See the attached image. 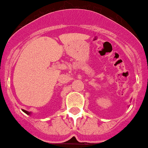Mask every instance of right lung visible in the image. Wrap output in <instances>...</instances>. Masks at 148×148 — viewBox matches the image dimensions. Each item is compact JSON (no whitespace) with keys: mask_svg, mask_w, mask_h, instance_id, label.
Listing matches in <instances>:
<instances>
[{"mask_svg":"<svg viewBox=\"0 0 148 148\" xmlns=\"http://www.w3.org/2000/svg\"><path fill=\"white\" fill-rule=\"evenodd\" d=\"M23 110V112H24V113H25L26 114H27V115H31V114H32V113H31V112H29V111L25 110Z\"/></svg>","mask_w":148,"mask_h":148,"instance_id":"add662e5","label":"right lung"}]
</instances>
